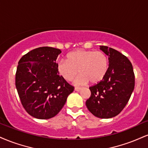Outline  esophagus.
<instances>
[{
    "label": "esophagus",
    "instance_id": "34e87169",
    "mask_svg": "<svg viewBox=\"0 0 148 148\" xmlns=\"http://www.w3.org/2000/svg\"><path fill=\"white\" fill-rule=\"evenodd\" d=\"M74 90H75V91L79 92V91H80V90H81V88H79V87H76V88H75V89H74Z\"/></svg>",
    "mask_w": 148,
    "mask_h": 148
}]
</instances>
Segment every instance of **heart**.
Segmentation results:
<instances>
[{
    "label": "heart",
    "instance_id": "obj_1",
    "mask_svg": "<svg viewBox=\"0 0 148 148\" xmlns=\"http://www.w3.org/2000/svg\"><path fill=\"white\" fill-rule=\"evenodd\" d=\"M109 69V60L102 51L77 49L67 55L66 60H61L57 64L58 74L64 79L71 81L77 75V85L97 84L104 79Z\"/></svg>",
    "mask_w": 148,
    "mask_h": 148
}]
</instances>
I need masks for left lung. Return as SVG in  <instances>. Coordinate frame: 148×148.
<instances>
[{
  "label": "left lung",
  "instance_id": "obj_1",
  "mask_svg": "<svg viewBox=\"0 0 148 148\" xmlns=\"http://www.w3.org/2000/svg\"><path fill=\"white\" fill-rule=\"evenodd\" d=\"M101 49L108 56L109 69L102 81L89 88L91 96L85 103L95 116L109 119L118 115L127 105L134 90L135 76L125 55L108 46H101Z\"/></svg>",
  "mask_w": 148,
  "mask_h": 148
}]
</instances>
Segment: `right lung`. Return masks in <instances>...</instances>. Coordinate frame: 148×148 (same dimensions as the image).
Here are the masks:
<instances>
[{"instance_id":"1","label":"right lung","mask_w":148,"mask_h":148,"mask_svg":"<svg viewBox=\"0 0 148 148\" xmlns=\"http://www.w3.org/2000/svg\"><path fill=\"white\" fill-rule=\"evenodd\" d=\"M60 53L56 48L38 47L19 60L16 88L23 107L34 118L55 116L74 91V87L58 74L56 60Z\"/></svg>"}]
</instances>
